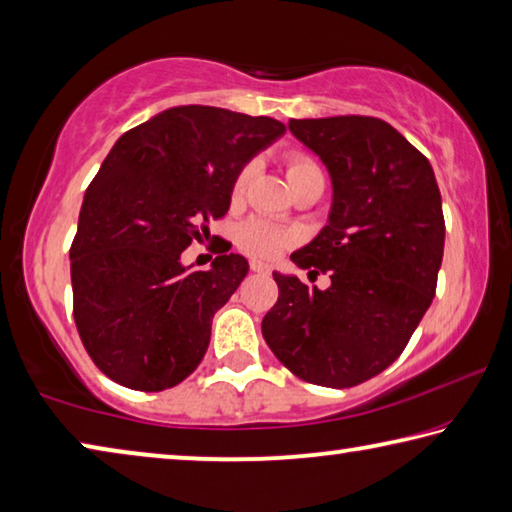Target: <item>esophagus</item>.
Masks as SVG:
<instances>
[{"label":"esophagus","instance_id":"obj_1","mask_svg":"<svg viewBox=\"0 0 512 512\" xmlns=\"http://www.w3.org/2000/svg\"><path fill=\"white\" fill-rule=\"evenodd\" d=\"M250 271L268 275V273H271V266H268L266 262H259V259H253V262H250Z\"/></svg>","mask_w":512,"mask_h":512}]
</instances>
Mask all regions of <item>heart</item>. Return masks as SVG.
I'll use <instances>...</instances> for the list:
<instances>
[{
	"label": "heart",
	"instance_id": "b5f03b06",
	"mask_svg": "<svg viewBox=\"0 0 512 512\" xmlns=\"http://www.w3.org/2000/svg\"><path fill=\"white\" fill-rule=\"evenodd\" d=\"M253 171H255L253 164H248V167L241 169V173L235 180V185H232V196H235V198L244 196L248 180L253 178ZM287 173H289V183H296V180L305 178V176H314V173H320V171H318L314 162L296 155V158L289 160V171ZM237 244L248 255L262 257V259H273L275 255H280L282 250L291 244V235H289V232L277 228V225L264 221V219H250L239 228Z\"/></svg>",
	"mask_w": 512,
	"mask_h": 512
}]
</instances>
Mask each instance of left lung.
<instances>
[{"instance_id": "left-lung-1", "label": "left lung", "mask_w": 512, "mask_h": 512, "mask_svg": "<svg viewBox=\"0 0 512 512\" xmlns=\"http://www.w3.org/2000/svg\"><path fill=\"white\" fill-rule=\"evenodd\" d=\"M332 180L327 223L291 255L329 271L323 291L273 271L280 296L262 320L268 348L311 384L350 388L400 357L429 309L445 250L429 160L377 117L291 119Z\"/></svg>"}]
</instances>
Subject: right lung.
<instances>
[{
    "label": "right lung",
    "mask_w": 512,
    "mask_h": 512,
    "mask_svg": "<svg viewBox=\"0 0 512 512\" xmlns=\"http://www.w3.org/2000/svg\"><path fill=\"white\" fill-rule=\"evenodd\" d=\"M284 124L214 106H173L112 146L85 192L72 259L74 320L103 375L164 391L196 370L212 318L248 273L223 253L183 264L207 223L230 210L232 185Z\"/></svg>",
    "instance_id": "obj_1"
}]
</instances>
